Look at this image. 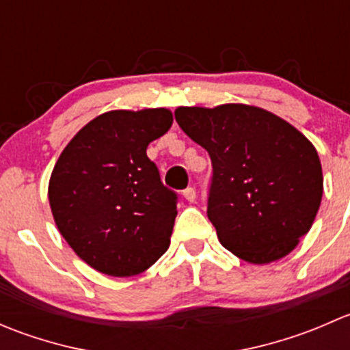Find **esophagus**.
<instances>
[{
    "instance_id": "obj_1",
    "label": "esophagus",
    "mask_w": 350,
    "mask_h": 350,
    "mask_svg": "<svg viewBox=\"0 0 350 350\" xmlns=\"http://www.w3.org/2000/svg\"><path fill=\"white\" fill-rule=\"evenodd\" d=\"M183 196H185L186 201H189V203H193V201L196 200V191L195 188H191V186H188V188L183 191Z\"/></svg>"
}]
</instances>
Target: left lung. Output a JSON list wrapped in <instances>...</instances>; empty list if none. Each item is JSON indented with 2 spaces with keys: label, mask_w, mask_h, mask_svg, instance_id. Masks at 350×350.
I'll use <instances>...</instances> for the list:
<instances>
[{
  "label": "left lung",
  "mask_w": 350,
  "mask_h": 350,
  "mask_svg": "<svg viewBox=\"0 0 350 350\" xmlns=\"http://www.w3.org/2000/svg\"><path fill=\"white\" fill-rule=\"evenodd\" d=\"M174 116L210 154L206 213L221 245L252 264L288 256L322 201L313 144L274 113L249 105L179 107Z\"/></svg>",
  "instance_id": "1"
}]
</instances>
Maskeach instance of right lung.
<instances>
[{"label": "right lung", "mask_w": 350, "mask_h": 350, "mask_svg": "<svg viewBox=\"0 0 350 350\" xmlns=\"http://www.w3.org/2000/svg\"><path fill=\"white\" fill-rule=\"evenodd\" d=\"M172 125L165 108L115 109L84 125L55 162L49 201L66 242L100 273H144L167 250L178 195L147 146Z\"/></svg>", "instance_id": "right-lung-1"}]
</instances>
